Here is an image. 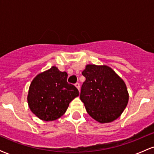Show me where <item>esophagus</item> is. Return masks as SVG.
Wrapping results in <instances>:
<instances>
[{
	"label": "esophagus",
	"mask_w": 154,
	"mask_h": 154,
	"mask_svg": "<svg viewBox=\"0 0 154 154\" xmlns=\"http://www.w3.org/2000/svg\"><path fill=\"white\" fill-rule=\"evenodd\" d=\"M75 86H76V87H77V89H78L79 91V88H80V85H79V82H77V83H76V84H75Z\"/></svg>",
	"instance_id": "34e87169"
}]
</instances>
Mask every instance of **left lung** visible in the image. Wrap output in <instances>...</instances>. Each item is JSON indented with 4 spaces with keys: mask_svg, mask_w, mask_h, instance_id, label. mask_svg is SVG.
I'll return each mask as SVG.
<instances>
[{
    "mask_svg": "<svg viewBox=\"0 0 154 154\" xmlns=\"http://www.w3.org/2000/svg\"><path fill=\"white\" fill-rule=\"evenodd\" d=\"M82 74L86 79L79 97L88 114L100 123L117 119L129 100L124 81L107 66L87 65Z\"/></svg>",
    "mask_w": 154,
    "mask_h": 154,
    "instance_id": "left-lung-1",
    "label": "left lung"
}]
</instances>
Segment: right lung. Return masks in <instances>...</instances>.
Segmentation results:
<instances>
[{
    "mask_svg": "<svg viewBox=\"0 0 154 154\" xmlns=\"http://www.w3.org/2000/svg\"><path fill=\"white\" fill-rule=\"evenodd\" d=\"M67 76L66 72L52 66L37 75L31 82L28 104L39 119L47 122L59 119L70 102L79 95L77 88L67 82Z\"/></svg>",
    "mask_w": 154,
    "mask_h": 154,
    "instance_id": "add662e5",
    "label": "right lung"
}]
</instances>
